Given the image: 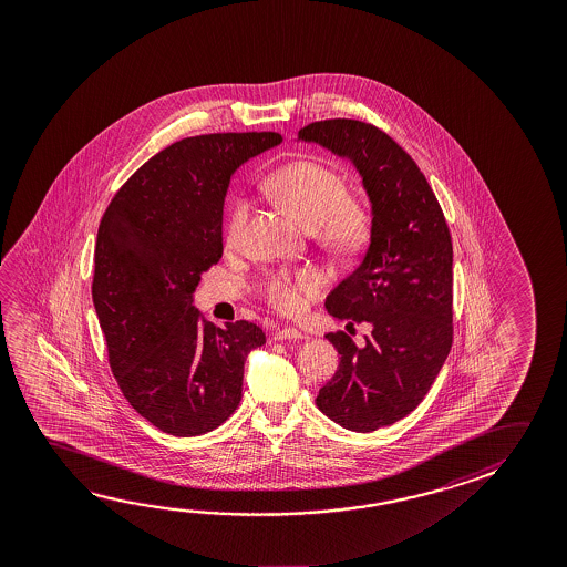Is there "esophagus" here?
Listing matches in <instances>:
<instances>
[{
    "instance_id": "esophagus-1",
    "label": "esophagus",
    "mask_w": 567,
    "mask_h": 567,
    "mask_svg": "<svg viewBox=\"0 0 567 567\" xmlns=\"http://www.w3.org/2000/svg\"><path fill=\"white\" fill-rule=\"evenodd\" d=\"M305 338L307 336L298 332L297 328H282L275 334V340H305Z\"/></svg>"
}]
</instances>
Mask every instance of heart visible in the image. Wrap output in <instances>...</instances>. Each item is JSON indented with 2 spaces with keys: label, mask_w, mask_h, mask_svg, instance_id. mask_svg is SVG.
<instances>
[{
  "label": "heart",
  "mask_w": 567,
  "mask_h": 567,
  "mask_svg": "<svg viewBox=\"0 0 567 567\" xmlns=\"http://www.w3.org/2000/svg\"><path fill=\"white\" fill-rule=\"evenodd\" d=\"M270 194L287 205L305 224L316 227L320 241L336 251L360 249L370 231V209L362 199L348 195V184L334 167L312 159H298L279 167L269 177ZM249 219V202L237 197L225 221V243L237 247ZM322 277L312 269L270 275L265 297L282 315L297 316L320 295Z\"/></svg>",
  "instance_id": "b5f03b06"
}]
</instances>
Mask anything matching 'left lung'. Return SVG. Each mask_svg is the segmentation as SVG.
Returning <instances> with one entry per match:
<instances>
[{
    "mask_svg": "<svg viewBox=\"0 0 567 567\" xmlns=\"http://www.w3.org/2000/svg\"><path fill=\"white\" fill-rule=\"evenodd\" d=\"M298 140L352 159L372 202L370 247L326 298V310L365 324L330 332L340 363L316 405L338 425L370 433L409 415L431 390L453 343V243L423 172L373 124L332 118L308 124Z\"/></svg>",
    "mask_w": 567,
    "mask_h": 567,
    "instance_id": "obj_1",
    "label": "left lung"
}]
</instances>
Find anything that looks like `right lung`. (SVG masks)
<instances>
[{"label": "right lung", "instance_id": "1", "mask_svg": "<svg viewBox=\"0 0 567 567\" xmlns=\"http://www.w3.org/2000/svg\"><path fill=\"white\" fill-rule=\"evenodd\" d=\"M282 142L277 132L179 140L138 167L106 207L94 249L93 302L124 398L154 427L204 435L241 401L259 326L215 328L194 307L224 255V204L237 167Z\"/></svg>", "mask_w": 567, "mask_h": 567}]
</instances>
